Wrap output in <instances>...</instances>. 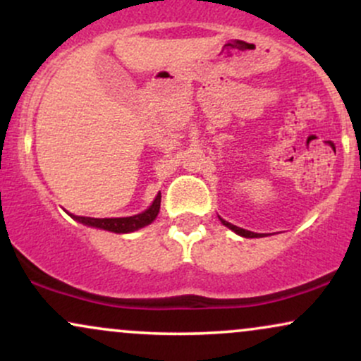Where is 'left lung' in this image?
<instances>
[{
	"label": "left lung",
	"mask_w": 361,
	"mask_h": 361,
	"mask_svg": "<svg viewBox=\"0 0 361 361\" xmlns=\"http://www.w3.org/2000/svg\"><path fill=\"white\" fill-rule=\"evenodd\" d=\"M221 219V217H219ZM221 222L224 224V226L226 227H229L231 231H234L235 234H239V235H243V238H261V234H256V233H251V231H246V229H241V227H238V226H234V224H231V222H227V221H224V219H221Z\"/></svg>",
	"instance_id": "obj_1"
}]
</instances>
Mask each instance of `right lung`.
Returning <instances> with one entry per match:
<instances>
[{
    "mask_svg": "<svg viewBox=\"0 0 361 361\" xmlns=\"http://www.w3.org/2000/svg\"><path fill=\"white\" fill-rule=\"evenodd\" d=\"M161 207V193H157L151 207L147 210H144L142 214L132 215V217H114V219H94V217H80V215H71L74 221L85 224V226L97 227V229L110 231V233L117 234H126V233H134V231L140 229V227L149 226L159 214Z\"/></svg>",
    "mask_w": 361,
    "mask_h": 361,
    "instance_id": "right-lung-1",
    "label": "right lung"
}]
</instances>
